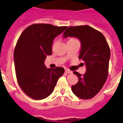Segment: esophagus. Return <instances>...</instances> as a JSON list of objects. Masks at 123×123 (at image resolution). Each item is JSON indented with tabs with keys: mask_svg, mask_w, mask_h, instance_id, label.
<instances>
[{
	"mask_svg": "<svg viewBox=\"0 0 123 123\" xmlns=\"http://www.w3.org/2000/svg\"><path fill=\"white\" fill-rule=\"evenodd\" d=\"M65 73H68V74H71L73 73V71H71V70H69V69H65Z\"/></svg>",
	"mask_w": 123,
	"mask_h": 123,
	"instance_id": "obj_1",
	"label": "esophagus"
}]
</instances>
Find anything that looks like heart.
<instances>
[{
    "mask_svg": "<svg viewBox=\"0 0 123 123\" xmlns=\"http://www.w3.org/2000/svg\"><path fill=\"white\" fill-rule=\"evenodd\" d=\"M71 39H74V38H71ZM71 39H70V40H71Z\"/></svg>",
    "mask_w": 123,
    "mask_h": 123,
    "instance_id": "heart-1",
    "label": "heart"
}]
</instances>
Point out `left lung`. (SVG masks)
I'll return each mask as SVG.
<instances>
[{"label":"left lung","instance_id":"left-lung-1","mask_svg":"<svg viewBox=\"0 0 123 123\" xmlns=\"http://www.w3.org/2000/svg\"><path fill=\"white\" fill-rule=\"evenodd\" d=\"M63 36L77 37L81 41L79 59L83 61L87 70L83 75L73 72L79 81L71 90L81 99H91L101 90L108 77L111 50L107 41L100 31L88 25L69 27Z\"/></svg>","mask_w":123,"mask_h":123}]
</instances>
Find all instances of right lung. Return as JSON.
Returning <instances> with one entry per match:
<instances>
[{"mask_svg": "<svg viewBox=\"0 0 123 123\" xmlns=\"http://www.w3.org/2000/svg\"><path fill=\"white\" fill-rule=\"evenodd\" d=\"M67 26L36 23L20 35L14 50L16 77L23 92L34 100H43L54 91L65 69L56 67L48 69L44 65L47 55H52V42Z\"/></svg>", "mask_w": 123, "mask_h": 123, "instance_id": "add662e5", "label": "right lung"}]
</instances>
